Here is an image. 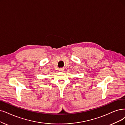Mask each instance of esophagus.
Listing matches in <instances>:
<instances>
[{"instance_id":"34e87169","label":"esophagus","mask_w":125,"mask_h":125,"mask_svg":"<svg viewBox=\"0 0 125 125\" xmlns=\"http://www.w3.org/2000/svg\"><path fill=\"white\" fill-rule=\"evenodd\" d=\"M63 70H64L63 68H59V71H61V72H62Z\"/></svg>"}]
</instances>
